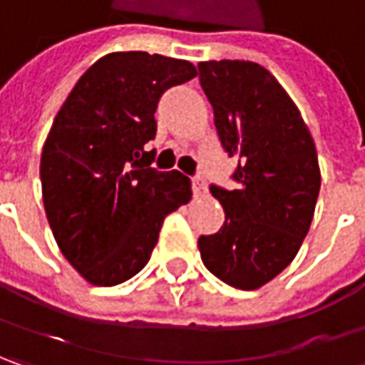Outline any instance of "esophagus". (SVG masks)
<instances>
[{"label": "esophagus", "mask_w": 365, "mask_h": 365, "mask_svg": "<svg viewBox=\"0 0 365 365\" xmlns=\"http://www.w3.org/2000/svg\"><path fill=\"white\" fill-rule=\"evenodd\" d=\"M192 190H194V196H204L206 194V183L200 175L192 178Z\"/></svg>", "instance_id": "obj_1"}]
</instances>
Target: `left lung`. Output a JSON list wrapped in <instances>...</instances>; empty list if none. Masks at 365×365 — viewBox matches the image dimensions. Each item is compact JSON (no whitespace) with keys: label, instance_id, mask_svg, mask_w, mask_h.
<instances>
[{"label":"left lung","instance_id":"obj_1","mask_svg":"<svg viewBox=\"0 0 365 365\" xmlns=\"http://www.w3.org/2000/svg\"><path fill=\"white\" fill-rule=\"evenodd\" d=\"M200 86L229 157L237 190L212 185L225 225L202 235L204 265L239 290H257L284 272L310 229L321 169L309 126L292 98L265 67L251 61H204Z\"/></svg>","mask_w":365,"mask_h":365}]
</instances>
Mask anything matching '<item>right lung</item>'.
<instances>
[{"label":"right lung","instance_id":"obj_1","mask_svg":"<svg viewBox=\"0 0 365 365\" xmlns=\"http://www.w3.org/2000/svg\"><path fill=\"white\" fill-rule=\"evenodd\" d=\"M198 75L190 61L110 53L79 77L40 157L42 202L65 259L93 286L136 276L167 214L192 198L180 171H157L155 110L163 91Z\"/></svg>","mask_w":365,"mask_h":365}]
</instances>
